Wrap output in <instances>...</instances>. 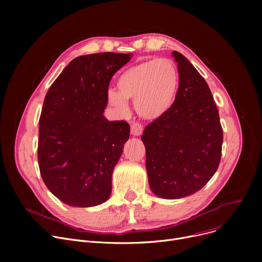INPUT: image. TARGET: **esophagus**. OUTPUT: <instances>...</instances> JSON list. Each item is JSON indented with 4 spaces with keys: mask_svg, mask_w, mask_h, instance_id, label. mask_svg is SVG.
<instances>
[{
    "mask_svg": "<svg viewBox=\"0 0 262 262\" xmlns=\"http://www.w3.org/2000/svg\"><path fill=\"white\" fill-rule=\"evenodd\" d=\"M143 132V127L139 123H134L130 127V133L133 136H140Z\"/></svg>",
    "mask_w": 262,
    "mask_h": 262,
    "instance_id": "esophagus-1",
    "label": "esophagus"
}]
</instances>
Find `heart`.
Masks as SVG:
<instances>
[{
    "label": "heart",
    "mask_w": 262,
    "mask_h": 262,
    "mask_svg": "<svg viewBox=\"0 0 262 262\" xmlns=\"http://www.w3.org/2000/svg\"><path fill=\"white\" fill-rule=\"evenodd\" d=\"M117 90L107 92V102L121 116L128 113L126 101L134 100L137 114L156 120L172 108L180 86V71L170 58H157L134 64L118 77Z\"/></svg>",
    "instance_id": "heart-1"
}]
</instances>
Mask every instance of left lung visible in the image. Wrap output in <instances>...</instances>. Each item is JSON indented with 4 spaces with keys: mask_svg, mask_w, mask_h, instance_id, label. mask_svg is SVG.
Instances as JSON below:
<instances>
[{
    "mask_svg": "<svg viewBox=\"0 0 262 262\" xmlns=\"http://www.w3.org/2000/svg\"><path fill=\"white\" fill-rule=\"evenodd\" d=\"M180 86L169 112L143 130L149 188L175 200L195 193L215 173L222 154L223 129L207 82L176 51Z\"/></svg>",
    "mask_w": 262,
    "mask_h": 262,
    "instance_id": "1",
    "label": "left lung"
}]
</instances>
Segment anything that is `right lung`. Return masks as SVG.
I'll use <instances>...</instances> for the list:
<instances>
[{"instance_id": "add662e5", "label": "right lung", "mask_w": 262, "mask_h": 262, "mask_svg": "<svg viewBox=\"0 0 262 262\" xmlns=\"http://www.w3.org/2000/svg\"><path fill=\"white\" fill-rule=\"evenodd\" d=\"M130 58L113 52L76 57L46 95L39 119L40 174L69 206L92 207L112 193L113 172L130 127L103 114L110 79Z\"/></svg>"}]
</instances>
